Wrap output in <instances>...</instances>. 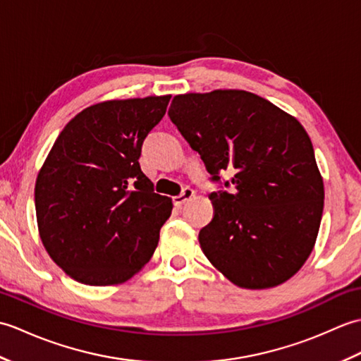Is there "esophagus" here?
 Returning a JSON list of instances; mask_svg holds the SVG:
<instances>
[{"label":"esophagus","mask_w":361,"mask_h":361,"mask_svg":"<svg viewBox=\"0 0 361 361\" xmlns=\"http://www.w3.org/2000/svg\"><path fill=\"white\" fill-rule=\"evenodd\" d=\"M194 195H195V190L192 188H185L180 195L173 197V204L176 206V208H181V206L185 204L188 200H190Z\"/></svg>","instance_id":"34e87169"}]
</instances>
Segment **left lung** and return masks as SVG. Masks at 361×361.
<instances>
[{
	"label": "left lung",
	"instance_id": "obj_1",
	"mask_svg": "<svg viewBox=\"0 0 361 361\" xmlns=\"http://www.w3.org/2000/svg\"><path fill=\"white\" fill-rule=\"evenodd\" d=\"M171 121L200 153L212 181L214 217L198 242L217 270L242 288L276 287L298 273L315 245L324 185L298 119L243 90L173 97Z\"/></svg>",
	"mask_w": 361,
	"mask_h": 361
}]
</instances>
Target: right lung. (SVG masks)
Masks as SVG:
<instances>
[{"label": "right lung", "instance_id": "add662e5", "mask_svg": "<svg viewBox=\"0 0 361 361\" xmlns=\"http://www.w3.org/2000/svg\"><path fill=\"white\" fill-rule=\"evenodd\" d=\"M171 96L106 101L80 111L54 142L35 181L40 239L78 282L114 286L149 262L172 200L153 192L141 147Z\"/></svg>", "mask_w": 361, "mask_h": 361}]
</instances>
